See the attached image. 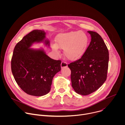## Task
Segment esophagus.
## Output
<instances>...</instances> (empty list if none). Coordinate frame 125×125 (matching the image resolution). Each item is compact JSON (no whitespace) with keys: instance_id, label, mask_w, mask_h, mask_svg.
<instances>
[{"instance_id":"1","label":"esophagus","mask_w":125,"mask_h":125,"mask_svg":"<svg viewBox=\"0 0 125 125\" xmlns=\"http://www.w3.org/2000/svg\"><path fill=\"white\" fill-rule=\"evenodd\" d=\"M67 63L65 62H64V61H62L61 63V67L62 69L63 68H66L67 67Z\"/></svg>"}]
</instances>
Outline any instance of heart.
<instances>
[{
    "mask_svg": "<svg viewBox=\"0 0 125 125\" xmlns=\"http://www.w3.org/2000/svg\"><path fill=\"white\" fill-rule=\"evenodd\" d=\"M56 41V44L52 45L53 50L58 54L59 48L64 49L65 57L72 61L78 60L85 54L89 42L87 35L82 31L59 34Z\"/></svg>",
    "mask_w": 125,
    "mask_h": 125,
    "instance_id": "obj_1",
    "label": "heart"
}]
</instances>
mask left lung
Masks as SVG:
<instances>
[{"label":"left lung","instance_id":"left-lung-1","mask_svg":"<svg viewBox=\"0 0 125 125\" xmlns=\"http://www.w3.org/2000/svg\"><path fill=\"white\" fill-rule=\"evenodd\" d=\"M91 42L85 54L68 64L71 71L72 86L77 94H90L104 83L108 68L109 52L104 41L96 32L87 31Z\"/></svg>","mask_w":125,"mask_h":125}]
</instances>
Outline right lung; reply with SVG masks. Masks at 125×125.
I'll return each instance as SVG.
<instances>
[{
    "label": "right lung",
    "instance_id": "add662e5",
    "mask_svg": "<svg viewBox=\"0 0 125 125\" xmlns=\"http://www.w3.org/2000/svg\"><path fill=\"white\" fill-rule=\"evenodd\" d=\"M44 42L45 32L33 30L16 45L11 59V70L18 85L26 94L36 96L47 94L50 91L53 77L61 70V60L48 56L42 49L30 48L34 42Z\"/></svg>",
    "mask_w": 125,
    "mask_h": 125
}]
</instances>
